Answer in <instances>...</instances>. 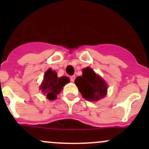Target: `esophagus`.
Returning <instances> with one entry per match:
<instances>
[{"label": "esophagus", "mask_w": 149, "mask_h": 149, "mask_svg": "<svg viewBox=\"0 0 149 149\" xmlns=\"http://www.w3.org/2000/svg\"><path fill=\"white\" fill-rule=\"evenodd\" d=\"M75 78H76V76H70V81L71 82H73L75 81Z\"/></svg>", "instance_id": "esophagus-1"}]
</instances>
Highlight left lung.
<instances>
[{
  "mask_svg": "<svg viewBox=\"0 0 149 149\" xmlns=\"http://www.w3.org/2000/svg\"><path fill=\"white\" fill-rule=\"evenodd\" d=\"M83 75L78 76L75 84L82 97L87 101H98L107 94L106 82L90 68L83 69Z\"/></svg>",
  "mask_w": 149,
  "mask_h": 149,
  "instance_id": "8db88e82",
  "label": "left lung"
}]
</instances>
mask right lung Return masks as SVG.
Here are the masks:
<instances>
[{"label": "right lung", "mask_w": 149, "mask_h": 149, "mask_svg": "<svg viewBox=\"0 0 149 149\" xmlns=\"http://www.w3.org/2000/svg\"><path fill=\"white\" fill-rule=\"evenodd\" d=\"M69 82V79L66 76L58 78L56 72L49 68L47 70L44 76L40 89L45 94L48 100H54L57 98L64 85Z\"/></svg>", "instance_id": "right-lung-1"}]
</instances>
